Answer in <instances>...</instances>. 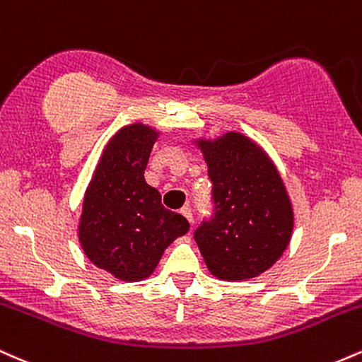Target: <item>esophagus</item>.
Wrapping results in <instances>:
<instances>
[{
    "mask_svg": "<svg viewBox=\"0 0 362 362\" xmlns=\"http://www.w3.org/2000/svg\"><path fill=\"white\" fill-rule=\"evenodd\" d=\"M180 214L184 216V218L187 219V221H189V223H192V209H190L189 206L182 207V209H180Z\"/></svg>",
    "mask_w": 362,
    "mask_h": 362,
    "instance_id": "1",
    "label": "esophagus"
}]
</instances>
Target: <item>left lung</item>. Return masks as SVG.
I'll return each instance as SVG.
<instances>
[{
  "instance_id": "1",
  "label": "left lung",
  "mask_w": 362,
  "mask_h": 362,
  "mask_svg": "<svg viewBox=\"0 0 362 362\" xmlns=\"http://www.w3.org/2000/svg\"><path fill=\"white\" fill-rule=\"evenodd\" d=\"M194 144L207 163L216 204L214 218L194 235L207 269L221 281L260 276L281 259L293 236V204L279 170L242 132Z\"/></svg>"
}]
</instances>
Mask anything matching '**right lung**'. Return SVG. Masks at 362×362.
Here are the masks:
<instances>
[{
  "instance_id": "add662e5",
  "label": "right lung",
  "mask_w": 362,
  "mask_h": 362,
  "mask_svg": "<svg viewBox=\"0 0 362 362\" xmlns=\"http://www.w3.org/2000/svg\"><path fill=\"white\" fill-rule=\"evenodd\" d=\"M160 131L143 122L120 127L103 148L83 197L78 240L86 259L124 282L155 272L161 255L189 221L161 204L144 180Z\"/></svg>"
}]
</instances>
